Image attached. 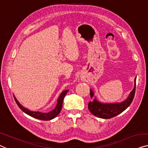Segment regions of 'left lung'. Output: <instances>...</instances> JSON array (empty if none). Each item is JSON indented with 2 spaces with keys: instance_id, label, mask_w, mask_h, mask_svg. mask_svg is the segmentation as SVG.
Listing matches in <instances>:
<instances>
[{
  "instance_id": "left-lung-1",
  "label": "left lung",
  "mask_w": 148,
  "mask_h": 148,
  "mask_svg": "<svg viewBox=\"0 0 148 148\" xmlns=\"http://www.w3.org/2000/svg\"><path fill=\"white\" fill-rule=\"evenodd\" d=\"M136 80L135 78V86L133 90L130 94L126 100L121 103H102L95 98L92 102L88 103V109L94 116L103 119H110L118 116L127 108L133 101L136 92ZM90 97L92 98L94 96V92L90 90Z\"/></svg>"
}]
</instances>
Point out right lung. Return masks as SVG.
Wrapping results in <instances>:
<instances>
[{
  "label": "right lung",
  "instance_id": "1",
  "mask_svg": "<svg viewBox=\"0 0 148 148\" xmlns=\"http://www.w3.org/2000/svg\"><path fill=\"white\" fill-rule=\"evenodd\" d=\"M68 91V90H65V91H63L62 92L58 99V102H57V105L56 108H55L54 110H52V111L48 112V113H42V112H40L30 111V110H28V109L24 108L21 104H20V103L18 102L15 97H14V98L17 103L18 106L23 110L25 113L28 114V115L33 117V118L38 119V120L47 121V120H52V119H54V118H56V117L58 115L59 113H60L62 110V102H63L64 98V96H66V94Z\"/></svg>",
  "mask_w": 148,
  "mask_h": 148
}]
</instances>
